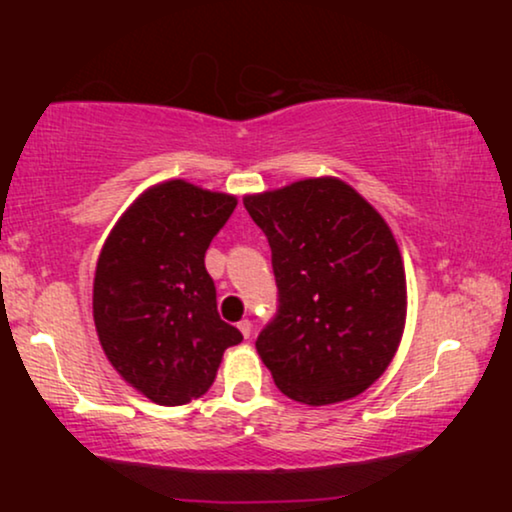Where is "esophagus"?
Here are the masks:
<instances>
[{"mask_svg": "<svg viewBox=\"0 0 512 512\" xmlns=\"http://www.w3.org/2000/svg\"><path fill=\"white\" fill-rule=\"evenodd\" d=\"M238 330H240V334H243L245 339H248L250 334H252V322L250 320H240L238 322Z\"/></svg>", "mask_w": 512, "mask_h": 512, "instance_id": "esophagus-1", "label": "esophagus"}]
</instances>
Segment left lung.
Listing matches in <instances>:
<instances>
[{
    "label": "left lung",
    "mask_w": 512,
    "mask_h": 512,
    "mask_svg": "<svg viewBox=\"0 0 512 512\" xmlns=\"http://www.w3.org/2000/svg\"><path fill=\"white\" fill-rule=\"evenodd\" d=\"M272 248L276 317L257 354L276 387L322 407L385 373L407 320V276L383 216L351 185L305 178L243 197Z\"/></svg>",
    "instance_id": "1"
}]
</instances>
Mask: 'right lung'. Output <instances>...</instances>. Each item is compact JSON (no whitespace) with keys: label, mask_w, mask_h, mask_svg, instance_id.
Listing matches in <instances>:
<instances>
[{"label":"right lung","mask_w":512,"mask_h":512,"mask_svg":"<svg viewBox=\"0 0 512 512\" xmlns=\"http://www.w3.org/2000/svg\"><path fill=\"white\" fill-rule=\"evenodd\" d=\"M238 199L187 180L151 185L105 238L93 276L98 339L129 387L161 407L209 390L243 334L216 310L209 243Z\"/></svg>","instance_id":"obj_1"}]
</instances>
